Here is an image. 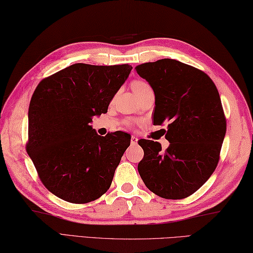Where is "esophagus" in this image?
<instances>
[{
    "label": "esophagus",
    "instance_id": "1",
    "mask_svg": "<svg viewBox=\"0 0 253 253\" xmlns=\"http://www.w3.org/2000/svg\"><path fill=\"white\" fill-rule=\"evenodd\" d=\"M138 138L136 136H131V145H136Z\"/></svg>",
    "mask_w": 253,
    "mask_h": 253
}]
</instances>
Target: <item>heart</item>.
Here are the masks:
<instances>
[{
  "instance_id": "obj_1",
  "label": "heart",
  "mask_w": 253,
  "mask_h": 253,
  "mask_svg": "<svg viewBox=\"0 0 253 253\" xmlns=\"http://www.w3.org/2000/svg\"><path fill=\"white\" fill-rule=\"evenodd\" d=\"M149 88H151V87H149V85L147 83H145L144 81H134L132 83V89L134 92H135V94H137V92H141L143 90L149 89Z\"/></svg>"
}]
</instances>
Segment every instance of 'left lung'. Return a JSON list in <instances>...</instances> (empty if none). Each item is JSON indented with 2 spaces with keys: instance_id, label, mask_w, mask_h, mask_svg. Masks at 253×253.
I'll return each mask as SVG.
<instances>
[{
  "instance_id": "8db88e82",
  "label": "left lung",
  "mask_w": 253,
  "mask_h": 253,
  "mask_svg": "<svg viewBox=\"0 0 253 253\" xmlns=\"http://www.w3.org/2000/svg\"><path fill=\"white\" fill-rule=\"evenodd\" d=\"M155 94L154 125L168 123L166 151L158 142L140 140L144 157L138 173L153 193L179 200L194 193L219 161L226 119L215 84L204 72L172 59L135 68Z\"/></svg>"
}]
</instances>
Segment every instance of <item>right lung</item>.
Masks as SVG:
<instances>
[{"instance_id":"right-lung-1","label":"right lung","mask_w":253,"mask_h":253,"mask_svg":"<svg viewBox=\"0 0 253 253\" xmlns=\"http://www.w3.org/2000/svg\"><path fill=\"white\" fill-rule=\"evenodd\" d=\"M132 66L76 63L38 84L28 110L26 149L44 187L55 197L83 204L100 198L131 136L98 135L92 117L108 110Z\"/></svg>"}]
</instances>
